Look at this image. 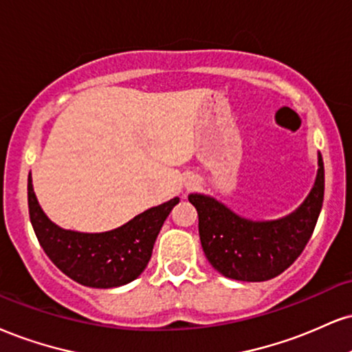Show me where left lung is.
I'll return each mask as SVG.
<instances>
[{
  "instance_id": "left-lung-1",
  "label": "left lung",
  "mask_w": 352,
  "mask_h": 352,
  "mask_svg": "<svg viewBox=\"0 0 352 352\" xmlns=\"http://www.w3.org/2000/svg\"><path fill=\"white\" fill-rule=\"evenodd\" d=\"M324 197V167L318 154V172L311 192L294 213L272 221H252L231 211L213 197L188 195L198 211V232L210 264L224 277L264 282L289 269L310 241Z\"/></svg>"
}]
</instances>
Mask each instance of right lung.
I'll return each mask as SVG.
<instances>
[{
    "label": "right lung",
    "mask_w": 352,
    "mask_h": 352,
    "mask_svg": "<svg viewBox=\"0 0 352 352\" xmlns=\"http://www.w3.org/2000/svg\"><path fill=\"white\" fill-rule=\"evenodd\" d=\"M179 197L146 210L116 230L78 232L63 230L42 211L28 179L29 217L39 244L49 259L72 280L93 289H113L133 282L151 261L152 249L165 218Z\"/></svg>",
    "instance_id": "obj_1"
}]
</instances>
